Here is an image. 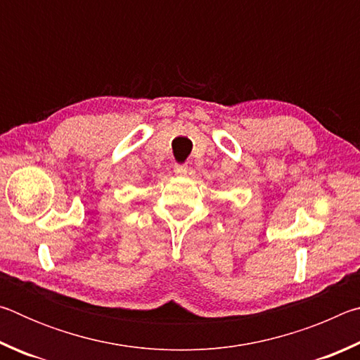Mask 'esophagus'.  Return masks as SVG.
<instances>
[{
    "mask_svg": "<svg viewBox=\"0 0 360 360\" xmlns=\"http://www.w3.org/2000/svg\"><path fill=\"white\" fill-rule=\"evenodd\" d=\"M187 165L186 163H176L174 165V173L178 176H186L187 174Z\"/></svg>",
    "mask_w": 360,
    "mask_h": 360,
    "instance_id": "obj_1",
    "label": "esophagus"
}]
</instances>
